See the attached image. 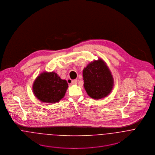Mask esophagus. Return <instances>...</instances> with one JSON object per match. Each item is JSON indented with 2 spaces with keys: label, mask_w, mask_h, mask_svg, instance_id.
Segmentation results:
<instances>
[{
  "label": "esophagus",
  "mask_w": 155,
  "mask_h": 155,
  "mask_svg": "<svg viewBox=\"0 0 155 155\" xmlns=\"http://www.w3.org/2000/svg\"><path fill=\"white\" fill-rule=\"evenodd\" d=\"M77 82H78L77 80H72V81H71V84H72V85H75V84H77Z\"/></svg>",
  "instance_id": "obj_1"
}]
</instances>
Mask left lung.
Wrapping results in <instances>:
<instances>
[{"label": "left lung", "instance_id": "left-lung-1", "mask_svg": "<svg viewBox=\"0 0 155 155\" xmlns=\"http://www.w3.org/2000/svg\"><path fill=\"white\" fill-rule=\"evenodd\" d=\"M83 77L86 92L92 99H103L113 88L114 78L111 72L101 58L87 65L83 71Z\"/></svg>", "mask_w": 155, "mask_h": 155}]
</instances>
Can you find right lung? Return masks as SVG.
Masks as SVG:
<instances>
[{
  "label": "right lung",
  "instance_id": "obj_1",
  "mask_svg": "<svg viewBox=\"0 0 155 155\" xmlns=\"http://www.w3.org/2000/svg\"><path fill=\"white\" fill-rule=\"evenodd\" d=\"M68 87L67 81L62 80L56 73L44 72L35 80L33 91L41 102L56 103L64 97Z\"/></svg>",
  "mask_w": 155,
  "mask_h": 155
}]
</instances>
